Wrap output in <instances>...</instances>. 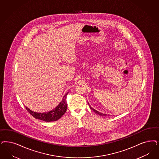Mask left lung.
<instances>
[{"label":"left lung","instance_id":"left-lung-1","mask_svg":"<svg viewBox=\"0 0 159 159\" xmlns=\"http://www.w3.org/2000/svg\"><path fill=\"white\" fill-rule=\"evenodd\" d=\"M90 109H91L92 110H93V111L94 112H95L96 113H97V114H98V115H99L100 116H106V114H103V113H100V112H99L98 111H97V110H96L95 109H93L92 107H91V106H90Z\"/></svg>","mask_w":159,"mask_h":159}]
</instances>
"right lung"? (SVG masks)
<instances>
[{
	"instance_id": "1",
	"label": "right lung",
	"mask_w": 159,
	"mask_h": 159,
	"mask_svg": "<svg viewBox=\"0 0 159 159\" xmlns=\"http://www.w3.org/2000/svg\"><path fill=\"white\" fill-rule=\"evenodd\" d=\"M69 92L66 93L64 96L62 101L60 103L56 108L52 110L47 113H36L28 109L26 107V109L27 110L28 112L34 117L35 119H39L41 120L45 121L47 122L53 121L57 120L60 117L66 113L67 110V102H66V96Z\"/></svg>"
}]
</instances>
